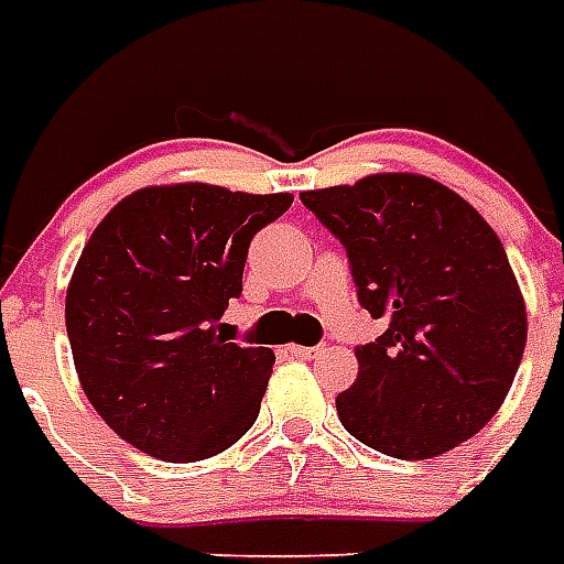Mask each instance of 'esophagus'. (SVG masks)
<instances>
[{
	"instance_id": "1",
	"label": "esophagus",
	"mask_w": 564,
	"mask_h": 564,
	"mask_svg": "<svg viewBox=\"0 0 564 564\" xmlns=\"http://www.w3.org/2000/svg\"><path fill=\"white\" fill-rule=\"evenodd\" d=\"M290 354L299 356V359H314V356L323 354V344H314V347H299V344H293Z\"/></svg>"
}]
</instances>
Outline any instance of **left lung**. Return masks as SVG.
Here are the masks:
<instances>
[{"label":"left lung","mask_w":564,"mask_h":564,"mask_svg":"<svg viewBox=\"0 0 564 564\" xmlns=\"http://www.w3.org/2000/svg\"><path fill=\"white\" fill-rule=\"evenodd\" d=\"M347 250L359 305L387 332L359 344L344 429L395 459H432L484 429L525 350V305L492 226L423 174L302 193Z\"/></svg>","instance_id":"left-lung-1"}]
</instances>
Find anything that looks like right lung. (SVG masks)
I'll return each instance as SVG.
<instances>
[{"mask_svg":"<svg viewBox=\"0 0 564 564\" xmlns=\"http://www.w3.org/2000/svg\"><path fill=\"white\" fill-rule=\"evenodd\" d=\"M290 205V193L144 186L96 226L68 283V344L90 404L132 447L198 462L257 423L274 354L229 341L220 317L253 235Z\"/></svg>","mask_w":564,"mask_h":564,"instance_id":"add662e5","label":"right lung"}]
</instances>
